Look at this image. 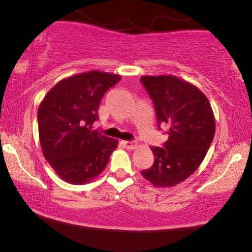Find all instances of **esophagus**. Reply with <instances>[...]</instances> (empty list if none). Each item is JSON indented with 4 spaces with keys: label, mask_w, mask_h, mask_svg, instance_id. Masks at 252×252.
<instances>
[{
    "label": "esophagus",
    "mask_w": 252,
    "mask_h": 252,
    "mask_svg": "<svg viewBox=\"0 0 252 252\" xmlns=\"http://www.w3.org/2000/svg\"><path fill=\"white\" fill-rule=\"evenodd\" d=\"M123 144L125 146V148H127V149H129V150L135 149V148L137 147V143L133 142V141H124Z\"/></svg>",
    "instance_id": "esophagus-1"
}]
</instances>
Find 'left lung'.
<instances>
[{
  "instance_id": "obj_1",
  "label": "left lung",
  "mask_w": 252,
  "mask_h": 252,
  "mask_svg": "<svg viewBox=\"0 0 252 252\" xmlns=\"http://www.w3.org/2000/svg\"><path fill=\"white\" fill-rule=\"evenodd\" d=\"M141 81L154 101L158 125L168 128L164 148L151 147L154 164L141 174L155 187H174L205 158L216 133L215 115L206 96L184 79L142 75Z\"/></svg>"
}]
</instances>
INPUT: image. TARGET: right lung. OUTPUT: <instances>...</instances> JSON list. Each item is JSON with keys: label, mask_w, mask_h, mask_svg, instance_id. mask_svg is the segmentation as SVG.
Here are the masks:
<instances>
[{"label": "right lung", "mask_w": 252, "mask_h": 252, "mask_svg": "<svg viewBox=\"0 0 252 252\" xmlns=\"http://www.w3.org/2000/svg\"><path fill=\"white\" fill-rule=\"evenodd\" d=\"M119 74L92 70L57 82L37 109L43 156L62 180L84 185L94 180L109 163L118 140L92 129L99 102Z\"/></svg>", "instance_id": "obj_1"}]
</instances>
